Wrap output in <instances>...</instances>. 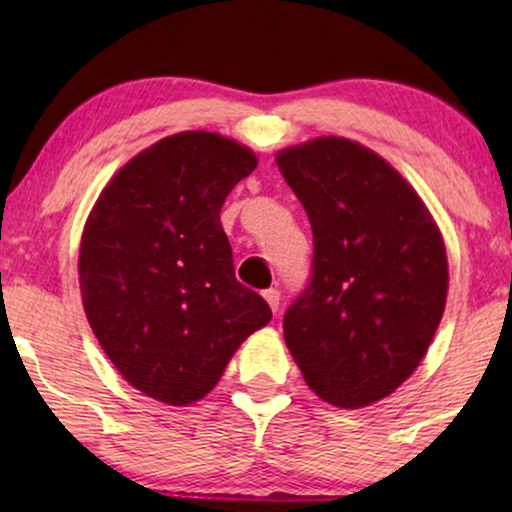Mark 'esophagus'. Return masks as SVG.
<instances>
[{
	"label": "esophagus",
	"mask_w": 512,
	"mask_h": 512,
	"mask_svg": "<svg viewBox=\"0 0 512 512\" xmlns=\"http://www.w3.org/2000/svg\"><path fill=\"white\" fill-rule=\"evenodd\" d=\"M263 298L268 300V305H270L272 312L279 310V291L277 289H265L263 291Z\"/></svg>",
	"instance_id": "1"
}]
</instances>
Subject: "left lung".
I'll return each mask as SVG.
<instances>
[{"instance_id":"left-lung-1","label":"left lung","mask_w":512,"mask_h":512,"mask_svg":"<svg viewBox=\"0 0 512 512\" xmlns=\"http://www.w3.org/2000/svg\"><path fill=\"white\" fill-rule=\"evenodd\" d=\"M279 172L314 235L312 277L284 314V340L307 387L345 410L396 391L443 319L447 256L412 186L345 137L284 149Z\"/></svg>"}]
</instances>
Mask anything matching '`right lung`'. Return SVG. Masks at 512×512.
Listing matches in <instances>:
<instances>
[{
  "label": "right lung",
  "mask_w": 512,
  "mask_h": 512,
  "mask_svg": "<svg viewBox=\"0 0 512 512\" xmlns=\"http://www.w3.org/2000/svg\"><path fill=\"white\" fill-rule=\"evenodd\" d=\"M256 165L233 139L179 132L123 165L88 216L79 254L88 324L118 373L156 401H200L272 319L235 279L219 216Z\"/></svg>",
  "instance_id": "obj_1"
}]
</instances>
